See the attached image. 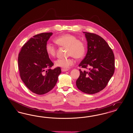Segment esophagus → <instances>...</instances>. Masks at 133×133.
<instances>
[{
  "instance_id": "34e87169",
  "label": "esophagus",
  "mask_w": 133,
  "mask_h": 133,
  "mask_svg": "<svg viewBox=\"0 0 133 133\" xmlns=\"http://www.w3.org/2000/svg\"><path fill=\"white\" fill-rule=\"evenodd\" d=\"M68 71V69H61V71L62 72H66V71Z\"/></svg>"
}]
</instances>
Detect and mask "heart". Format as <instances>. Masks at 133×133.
<instances>
[{
	"label": "heart",
	"mask_w": 133,
	"mask_h": 133,
	"mask_svg": "<svg viewBox=\"0 0 133 133\" xmlns=\"http://www.w3.org/2000/svg\"><path fill=\"white\" fill-rule=\"evenodd\" d=\"M54 42L58 46L68 49L67 54L68 56H72L77 59L83 57L85 55L86 47L84 42L78 39L77 37L70 34H65L56 37L54 39ZM46 51L50 57L56 56V47L50 43H47L45 46ZM74 64L72 58H57L55 61V65L57 67L67 69Z\"/></svg>",
	"instance_id": "1"
}]
</instances>
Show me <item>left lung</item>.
Here are the masks:
<instances>
[{
	"label": "left lung",
	"mask_w": 133,
	"mask_h": 133,
	"mask_svg": "<svg viewBox=\"0 0 133 133\" xmlns=\"http://www.w3.org/2000/svg\"><path fill=\"white\" fill-rule=\"evenodd\" d=\"M87 41L88 51L79 67L82 71L76 81L77 88L83 93L94 94L104 89L115 72V56L112 49L101 36L83 32Z\"/></svg>",
	"instance_id": "1"
}]
</instances>
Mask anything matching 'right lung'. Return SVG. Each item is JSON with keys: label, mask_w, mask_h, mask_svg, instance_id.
I'll return each instance as SVG.
<instances>
[{"label": "right lung", "mask_w": 133, "mask_h": 133, "mask_svg": "<svg viewBox=\"0 0 133 133\" xmlns=\"http://www.w3.org/2000/svg\"><path fill=\"white\" fill-rule=\"evenodd\" d=\"M52 32L35 35L24 44L18 57L20 77L32 92L43 95L56 85L61 72L59 67L51 69L54 63L49 58L45 46Z\"/></svg>", "instance_id": "right-lung-1"}]
</instances>
